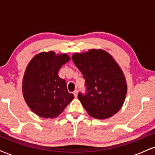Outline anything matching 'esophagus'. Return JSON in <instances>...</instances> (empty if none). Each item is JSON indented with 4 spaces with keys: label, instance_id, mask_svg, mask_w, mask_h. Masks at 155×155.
<instances>
[{
    "label": "esophagus",
    "instance_id": "34e87169",
    "mask_svg": "<svg viewBox=\"0 0 155 155\" xmlns=\"http://www.w3.org/2000/svg\"><path fill=\"white\" fill-rule=\"evenodd\" d=\"M73 93H74V97H77V95H78V91H77V90H75V91H74V92H73Z\"/></svg>",
    "mask_w": 155,
    "mask_h": 155
}]
</instances>
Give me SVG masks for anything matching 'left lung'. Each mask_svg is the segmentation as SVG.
<instances>
[{
  "label": "left lung",
  "mask_w": 155,
  "mask_h": 155,
  "mask_svg": "<svg viewBox=\"0 0 155 155\" xmlns=\"http://www.w3.org/2000/svg\"><path fill=\"white\" fill-rule=\"evenodd\" d=\"M74 63L85 79L87 93L78 98L90 116L98 120L109 118L122 108L127 86L120 65L109 53L92 49L72 55Z\"/></svg>",
  "instance_id": "1"
}]
</instances>
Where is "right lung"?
<instances>
[{
	"mask_svg": "<svg viewBox=\"0 0 155 155\" xmlns=\"http://www.w3.org/2000/svg\"><path fill=\"white\" fill-rule=\"evenodd\" d=\"M70 60L65 53L44 51L35 55L28 63L22 79V94L31 111L43 118L59 116L71 102L66 81L58 76L64 64Z\"/></svg>",
	"mask_w": 155,
	"mask_h": 155,
	"instance_id": "add662e5",
	"label": "right lung"
}]
</instances>
